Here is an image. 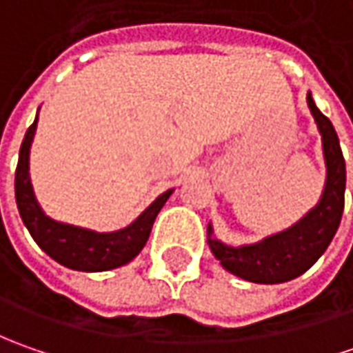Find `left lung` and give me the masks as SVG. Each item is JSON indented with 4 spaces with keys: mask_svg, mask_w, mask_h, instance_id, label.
I'll use <instances>...</instances> for the list:
<instances>
[{
    "mask_svg": "<svg viewBox=\"0 0 353 353\" xmlns=\"http://www.w3.org/2000/svg\"><path fill=\"white\" fill-rule=\"evenodd\" d=\"M306 102L322 135L326 161V184L319 204L289 230L243 248H232L214 239L212 225L208 224V245L216 259L225 271L250 283L275 285L303 275L330 245L342 220L346 163L340 141L332 121L316 108L310 92L306 96Z\"/></svg>",
    "mask_w": 353,
    "mask_h": 353,
    "instance_id": "left-lung-1",
    "label": "left lung"
}]
</instances>
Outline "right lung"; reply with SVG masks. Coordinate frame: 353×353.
<instances>
[{
	"mask_svg": "<svg viewBox=\"0 0 353 353\" xmlns=\"http://www.w3.org/2000/svg\"><path fill=\"white\" fill-rule=\"evenodd\" d=\"M34 129H37V117L33 125L27 129L25 139L21 143L19 161L15 170V200H17L21 220L27 225L37 245L54 261L74 271H86V273L110 271L129 263L135 255H139L143 245L147 243L157 214L165 206L172 190L163 192L133 224L112 234H98L86 228L54 222L41 210L31 186L29 151H31Z\"/></svg>",
	"mask_w": 353,
	"mask_h": 353,
	"instance_id": "1",
	"label": "right lung"
}]
</instances>
